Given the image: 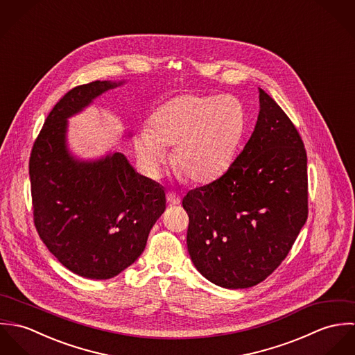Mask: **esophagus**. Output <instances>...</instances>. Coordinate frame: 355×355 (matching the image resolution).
<instances>
[{
  "instance_id": "1",
  "label": "esophagus",
  "mask_w": 355,
  "mask_h": 355,
  "mask_svg": "<svg viewBox=\"0 0 355 355\" xmlns=\"http://www.w3.org/2000/svg\"><path fill=\"white\" fill-rule=\"evenodd\" d=\"M166 201L171 203V205H179V203L182 202L180 197L176 193H168L166 194Z\"/></svg>"
}]
</instances>
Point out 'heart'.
<instances>
[{"label": "heart", "mask_w": 355, "mask_h": 355, "mask_svg": "<svg viewBox=\"0 0 355 355\" xmlns=\"http://www.w3.org/2000/svg\"><path fill=\"white\" fill-rule=\"evenodd\" d=\"M150 125L135 139L146 171L158 176L166 161V146L175 145V168L194 183H206L231 165L243 135L245 112L232 96L183 94L158 106Z\"/></svg>", "instance_id": "1"}]
</instances>
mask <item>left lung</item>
I'll use <instances>...</instances> for the list:
<instances>
[{
	"label": "left lung",
	"mask_w": 355,
	"mask_h": 355,
	"mask_svg": "<svg viewBox=\"0 0 355 355\" xmlns=\"http://www.w3.org/2000/svg\"><path fill=\"white\" fill-rule=\"evenodd\" d=\"M259 90L253 134L228 171L183 198L187 249L209 282L249 288L287 257L307 218V157L283 109Z\"/></svg>",
	"instance_id": "obj_1"
}]
</instances>
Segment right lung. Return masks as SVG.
<instances>
[{"mask_svg":"<svg viewBox=\"0 0 355 355\" xmlns=\"http://www.w3.org/2000/svg\"><path fill=\"white\" fill-rule=\"evenodd\" d=\"M123 83L96 80L68 92L51 109L30 157L42 242L67 269L94 280L132 265L165 210L162 186L139 175L124 154L82 159L68 148V119Z\"/></svg>","mask_w":355,"mask_h":355,"instance_id":"obj_1","label":"right lung"}]
</instances>
